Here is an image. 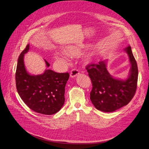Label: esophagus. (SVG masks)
I'll return each instance as SVG.
<instances>
[{"instance_id":"1","label":"esophagus","mask_w":149,"mask_h":149,"mask_svg":"<svg viewBox=\"0 0 149 149\" xmlns=\"http://www.w3.org/2000/svg\"><path fill=\"white\" fill-rule=\"evenodd\" d=\"M79 74V71L76 69H73L70 72V77L71 78H75Z\"/></svg>"}]
</instances>
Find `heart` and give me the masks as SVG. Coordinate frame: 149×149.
<instances>
[{
  "label": "heart",
  "instance_id": "b5f03b06",
  "mask_svg": "<svg viewBox=\"0 0 149 149\" xmlns=\"http://www.w3.org/2000/svg\"><path fill=\"white\" fill-rule=\"evenodd\" d=\"M81 46H70L68 47L66 49V52L68 54L72 55V56H78L81 52ZM56 57L57 59H60V60H62L63 61H67V57L62 52H57L56 54ZM86 61L89 62L90 61V58H87Z\"/></svg>",
  "mask_w": 149,
  "mask_h": 149
}]
</instances>
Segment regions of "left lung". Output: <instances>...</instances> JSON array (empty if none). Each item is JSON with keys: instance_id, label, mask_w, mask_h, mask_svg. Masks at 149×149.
I'll list each match as a JSON object with an SVG mask.
<instances>
[{"instance_id": "obj_1", "label": "left lung", "mask_w": 149, "mask_h": 149, "mask_svg": "<svg viewBox=\"0 0 149 149\" xmlns=\"http://www.w3.org/2000/svg\"><path fill=\"white\" fill-rule=\"evenodd\" d=\"M129 57L131 68L126 80L114 78L107 70V61L86 67L92 81L90 93L92 104L98 110L110 112L128 104L135 94L138 78L137 63L129 46L124 49Z\"/></svg>"}]
</instances>
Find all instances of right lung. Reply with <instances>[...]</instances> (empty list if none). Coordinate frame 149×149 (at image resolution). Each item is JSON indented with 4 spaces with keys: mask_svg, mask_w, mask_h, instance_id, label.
Wrapping results in <instances>:
<instances>
[{
    "mask_svg": "<svg viewBox=\"0 0 149 149\" xmlns=\"http://www.w3.org/2000/svg\"><path fill=\"white\" fill-rule=\"evenodd\" d=\"M29 50V45L17 60L16 85L17 93L26 104L33 111L45 115L54 114L65 102V87L68 73H58L50 69L38 75L30 74L26 69L24 57ZM46 67L49 63L45 60Z\"/></svg>",
    "mask_w": 149,
    "mask_h": 149,
    "instance_id": "1",
    "label": "right lung"
}]
</instances>
